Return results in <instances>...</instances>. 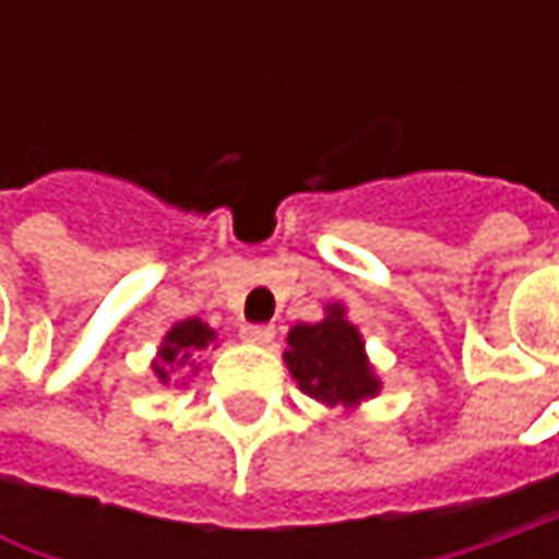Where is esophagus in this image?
Segmentation results:
<instances>
[{"label":"esophagus","instance_id":"obj_1","mask_svg":"<svg viewBox=\"0 0 559 559\" xmlns=\"http://www.w3.org/2000/svg\"><path fill=\"white\" fill-rule=\"evenodd\" d=\"M273 335H276V330H273L270 323H246V326H242V338H246V342H254V345H270Z\"/></svg>","mask_w":559,"mask_h":559}]
</instances>
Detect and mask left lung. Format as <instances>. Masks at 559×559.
Returning <instances> with one entry per match:
<instances>
[{"instance_id": "obj_1", "label": "left lung", "mask_w": 559, "mask_h": 559, "mask_svg": "<svg viewBox=\"0 0 559 559\" xmlns=\"http://www.w3.org/2000/svg\"><path fill=\"white\" fill-rule=\"evenodd\" d=\"M286 367L298 389L326 407L352 411L360 401L379 395V376L373 373L364 338L348 323L342 305H326L320 323H298L289 330Z\"/></svg>"}]
</instances>
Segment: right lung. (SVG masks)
Returning a JSON list of instances; mask_svg holds the SVG:
<instances>
[{"instance_id":"obj_1","label":"right lung","mask_w":559,"mask_h":559,"mask_svg":"<svg viewBox=\"0 0 559 559\" xmlns=\"http://www.w3.org/2000/svg\"><path fill=\"white\" fill-rule=\"evenodd\" d=\"M214 338H217V333H214L207 323H202L199 317L174 323L170 333L164 335L162 348H158V357H155L152 370H155V376H158L162 382H170V373H177V370H183V367H192V370H195L192 355L207 348V342H214Z\"/></svg>"}]
</instances>
